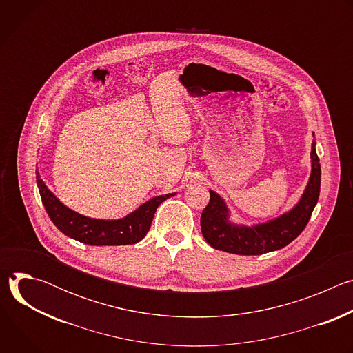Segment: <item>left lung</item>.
<instances>
[{
    "label": "left lung",
    "mask_w": 353,
    "mask_h": 353,
    "mask_svg": "<svg viewBox=\"0 0 353 353\" xmlns=\"http://www.w3.org/2000/svg\"><path fill=\"white\" fill-rule=\"evenodd\" d=\"M310 158L312 173L299 203L290 211L264 223L245 226L232 222L225 199L210 190V203L201 215V232L207 243L216 250L232 254L260 256L293 241L306 228L320 195L321 166L314 141Z\"/></svg>",
    "instance_id": "1"
}]
</instances>
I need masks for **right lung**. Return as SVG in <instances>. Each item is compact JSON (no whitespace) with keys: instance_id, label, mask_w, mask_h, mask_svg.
<instances>
[{"instance_id":"obj_1","label":"right lung","mask_w":353,"mask_h":353,"mask_svg":"<svg viewBox=\"0 0 353 353\" xmlns=\"http://www.w3.org/2000/svg\"><path fill=\"white\" fill-rule=\"evenodd\" d=\"M36 181L41 203L52 222L65 236L90 245H123L141 241L149 232L157 208L165 199L176 195V192L150 198L121 219H94L83 216L68 207L48 190L36 170Z\"/></svg>"}]
</instances>
